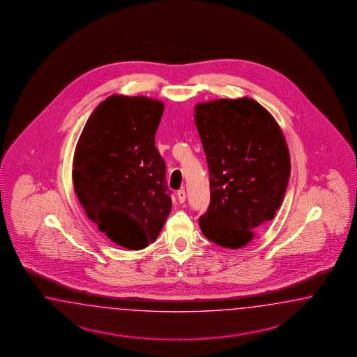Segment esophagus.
I'll use <instances>...</instances> for the list:
<instances>
[{
    "label": "esophagus",
    "mask_w": 357,
    "mask_h": 357,
    "mask_svg": "<svg viewBox=\"0 0 357 357\" xmlns=\"http://www.w3.org/2000/svg\"><path fill=\"white\" fill-rule=\"evenodd\" d=\"M176 196H178L179 203H184V202H185V191H184V190H179Z\"/></svg>",
    "instance_id": "esophagus-1"
}]
</instances>
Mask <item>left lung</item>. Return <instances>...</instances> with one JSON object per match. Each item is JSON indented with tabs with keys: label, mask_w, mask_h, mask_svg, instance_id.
I'll return each instance as SVG.
<instances>
[{
	"label": "left lung",
	"mask_w": 357,
	"mask_h": 357,
	"mask_svg": "<svg viewBox=\"0 0 357 357\" xmlns=\"http://www.w3.org/2000/svg\"><path fill=\"white\" fill-rule=\"evenodd\" d=\"M195 123L211 184L199 225L218 246L239 249L282 203L291 175L287 142L270 112L249 98L200 103Z\"/></svg>",
	"instance_id": "left-lung-1"
}]
</instances>
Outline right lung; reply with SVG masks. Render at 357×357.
<instances>
[{
    "label": "right lung",
    "mask_w": 357,
    "mask_h": 357,
    "mask_svg": "<svg viewBox=\"0 0 357 357\" xmlns=\"http://www.w3.org/2000/svg\"><path fill=\"white\" fill-rule=\"evenodd\" d=\"M163 103L111 96L87 119L73 160V184L87 217L112 242L145 249L172 209L166 163L155 148Z\"/></svg>",
    "instance_id": "add662e5"
}]
</instances>
